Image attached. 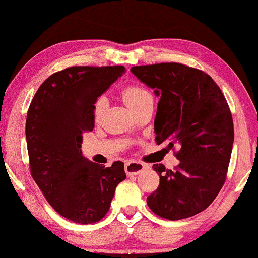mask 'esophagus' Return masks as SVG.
<instances>
[{
    "label": "esophagus",
    "instance_id": "esophagus-1",
    "mask_svg": "<svg viewBox=\"0 0 258 258\" xmlns=\"http://www.w3.org/2000/svg\"><path fill=\"white\" fill-rule=\"evenodd\" d=\"M145 169V164L138 161H130L125 164V172L128 176L132 175H138L140 171H143Z\"/></svg>",
    "mask_w": 258,
    "mask_h": 258
}]
</instances>
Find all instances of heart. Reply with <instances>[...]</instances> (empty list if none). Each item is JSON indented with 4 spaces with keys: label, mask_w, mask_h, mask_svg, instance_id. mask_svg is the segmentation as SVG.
<instances>
[{
    "label": "heart",
    "mask_w": 258,
    "mask_h": 258,
    "mask_svg": "<svg viewBox=\"0 0 258 258\" xmlns=\"http://www.w3.org/2000/svg\"><path fill=\"white\" fill-rule=\"evenodd\" d=\"M122 99L125 101L126 106L132 110L142 105V103H144L145 101L152 99V96L148 90L144 89V88L138 87V86H131L123 89ZM106 107H107L106 96H100L99 99L96 100L95 106H94V116H95L96 120H100L103 112H105Z\"/></svg>",
    "instance_id": "1"
}]
</instances>
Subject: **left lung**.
<instances>
[{
  "instance_id": "8db88e82",
  "label": "left lung",
  "mask_w": 258,
  "mask_h": 258,
  "mask_svg": "<svg viewBox=\"0 0 258 258\" xmlns=\"http://www.w3.org/2000/svg\"><path fill=\"white\" fill-rule=\"evenodd\" d=\"M131 73L159 96L157 144L180 148L175 170L153 164L159 185L148 206L169 220L193 217L210 206L226 180L234 139L229 105L211 76L187 65H143Z\"/></svg>"
}]
</instances>
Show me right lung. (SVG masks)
<instances>
[{
	"mask_svg": "<svg viewBox=\"0 0 258 258\" xmlns=\"http://www.w3.org/2000/svg\"><path fill=\"white\" fill-rule=\"evenodd\" d=\"M125 67H71L51 75L32 100L26 119L31 174L48 204L74 223L93 224L110 207L126 178L122 162L96 164L81 150L93 131L94 106Z\"/></svg>",
	"mask_w": 258,
	"mask_h": 258,
	"instance_id": "add662e5",
	"label": "right lung"
}]
</instances>
